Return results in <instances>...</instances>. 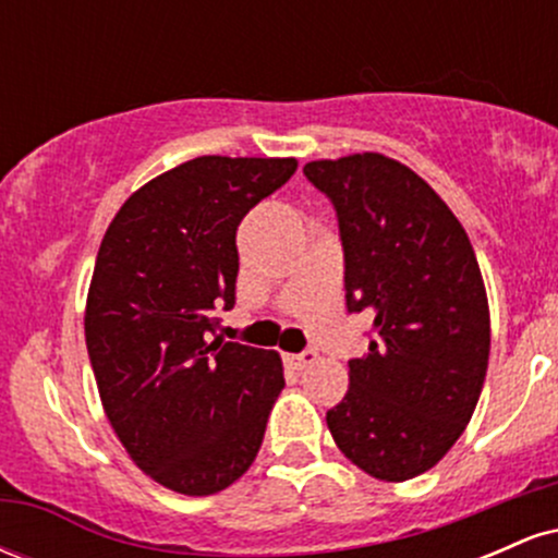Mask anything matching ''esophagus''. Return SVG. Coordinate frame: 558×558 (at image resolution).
Returning a JSON list of instances; mask_svg holds the SVG:
<instances>
[{"label":"esophagus","instance_id":"34e87169","mask_svg":"<svg viewBox=\"0 0 558 558\" xmlns=\"http://www.w3.org/2000/svg\"><path fill=\"white\" fill-rule=\"evenodd\" d=\"M286 362L291 364L293 369H306V367H310V364L317 362V351L306 349V351H301V354H288Z\"/></svg>","mask_w":558,"mask_h":558}]
</instances>
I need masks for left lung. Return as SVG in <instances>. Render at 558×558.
<instances>
[{
    "label": "left lung",
    "instance_id": "1",
    "mask_svg": "<svg viewBox=\"0 0 558 558\" xmlns=\"http://www.w3.org/2000/svg\"><path fill=\"white\" fill-rule=\"evenodd\" d=\"M304 175L336 207L345 306L373 319L325 420L345 459L403 483L446 457L483 390L490 312L475 248L444 198L386 155L317 159Z\"/></svg>",
    "mask_w": 558,
    "mask_h": 558
}]
</instances>
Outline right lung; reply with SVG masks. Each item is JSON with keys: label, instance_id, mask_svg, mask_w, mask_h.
Segmentation results:
<instances>
[{"label": "right lung", "instance_id": "1", "mask_svg": "<svg viewBox=\"0 0 558 558\" xmlns=\"http://www.w3.org/2000/svg\"><path fill=\"white\" fill-rule=\"evenodd\" d=\"M296 168L189 159L131 194L96 254L83 325L101 407L138 470L183 496L252 466L286 386L278 351L209 338L235 304V230Z\"/></svg>", "mask_w": 558, "mask_h": 558}]
</instances>
